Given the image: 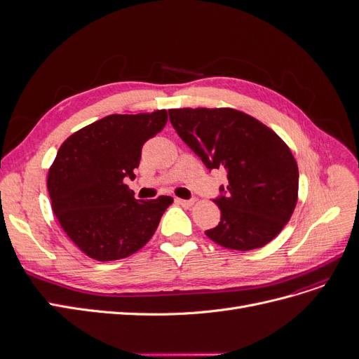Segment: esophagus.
Returning <instances> with one entry per match:
<instances>
[{"label": "esophagus", "mask_w": 359, "mask_h": 359, "mask_svg": "<svg viewBox=\"0 0 359 359\" xmlns=\"http://www.w3.org/2000/svg\"><path fill=\"white\" fill-rule=\"evenodd\" d=\"M175 201H177V203H180L182 206H191L194 203L193 199H180V198H177Z\"/></svg>", "instance_id": "34e87169"}]
</instances>
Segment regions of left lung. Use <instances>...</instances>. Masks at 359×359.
I'll return each mask as SVG.
<instances>
[{
    "label": "left lung",
    "instance_id": "obj_1",
    "mask_svg": "<svg viewBox=\"0 0 359 359\" xmlns=\"http://www.w3.org/2000/svg\"><path fill=\"white\" fill-rule=\"evenodd\" d=\"M178 136L211 170L223 169L226 186L214 199L220 223L205 231L224 248H260L283 229L298 198V166L273 130L235 109H170Z\"/></svg>",
    "mask_w": 359,
    "mask_h": 359
}]
</instances>
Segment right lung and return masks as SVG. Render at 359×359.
Listing matches in <instances>:
<instances>
[{
  "instance_id": "add662e5",
  "label": "right lung",
  "mask_w": 359,
  "mask_h": 359,
  "mask_svg": "<svg viewBox=\"0 0 359 359\" xmlns=\"http://www.w3.org/2000/svg\"><path fill=\"white\" fill-rule=\"evenodd\" d=\"M168 123L166 111L109 115L73 133L49 169L48 190L61 227L85 255L109 262L142 248L170 196L137 201L135 180L142 147Z\"/></svg>"
}]
</instances>
